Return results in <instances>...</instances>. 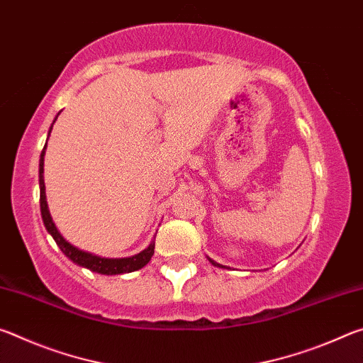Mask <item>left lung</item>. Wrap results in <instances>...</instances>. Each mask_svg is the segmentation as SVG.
I'll return each instance as SVG.
<instances>
[{
	"label": "left lung",
	"mask_w": 363,
	"mask_h": 363,
	"mask_svg": "<svg viewBox=\"0 0 363 363\" xmlns=\"http://www.w3.org/2000/svg\"><path fill=\"white\" fill-rule=\"evenodd\" d=\"M208 259H210V257H208ZM210 262L213 264V266H216V267H224V266H220L219 262H216V261H213V259H210Z\"/></svg>",
	"instance_id": "1"
}]
</instances>
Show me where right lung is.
I'll list each match as a JSON object with an SVG mask.
<instances>
[{"label": "right lung", "instance_id": "right-lung-1", "mask_svg": "<svg viewBox=\"0 0 363 363\" xmlns=\"http://www.w3.org/2000/svg\"><path fill=\"white\" fill-rule=\"evenodd\" d=\"M59 115V113H57ZM57 120V116L54 118V121ZM52 121V125H54ZM52 126L49 128L48 138L51 134ZM45 153H46V145L43 149L41 155H40V208H41V218L43 223H45L46 230L51 233L54 240H56L57 247L60 251L69 257L70 261H73L78 266L86 267L93 272L102 274V275H118V274H130L134 272V270L143 269L147 262L150 261V257L153 256V250H155V242H150L149 247L145 250L140 251V253L130 256V257H102L93 253H88V251H83L77 247H73L72 243H69L65 238L60 235V232L57 230L56 224L51 218V213H49L48 208V201H46V187H45V177H43V173H45Z\"/></svg>", "mask_w": 363, "mask_h": 363}]
</instances>
